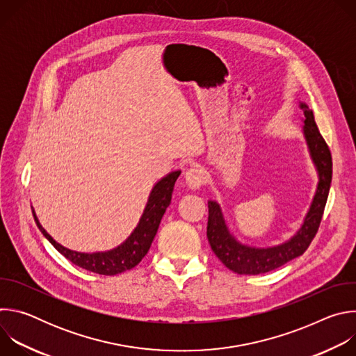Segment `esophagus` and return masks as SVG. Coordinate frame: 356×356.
I'll return each instance as SVG.
<instances>
[{
  "label": "esophagus",
  "mask_w": 356,
  "mask_h": 356,
  "mask_svg": "<svg viewBox=\"0 0 356 356\" xmlns=\"http://www.w3.org/2000/svg\"><path fill=\"white\" fill-rule=\"evenodd\" d=\"M207 179H209V175L207 172L200 168V166H194V168H190L187 172H186V176H184V180H186V184L190 187V188H198L201 187L202 184L207 183Z\"/></svg>",
  "instance_id": "1"
}]
</instances>
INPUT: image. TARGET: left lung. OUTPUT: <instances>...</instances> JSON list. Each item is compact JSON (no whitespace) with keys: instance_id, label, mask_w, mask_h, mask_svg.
Instances as JSON below:
<instances>
[{"instance_id":"left-lung-1","label":"left lung","mask_w":356,"mask_h":356,"mask_svg":"<svg viewBox=\"0 0 356 356\" xmlns=\"http://www.w3.org/2000/svg\"><path fill=\"white\" fill-rule=\"evenodd\" d=\"M301 108L306 115L304 135H306L313 161L318 169L320 181L310 211L297 235L283 245L268 249L241 245L229 235L217 202H209L207 238L210 246L216 257L229 270L238 275H259L280 268L289 261L302 255L318 232L332 179V158L325 139L318 131L313 111L309 110L306 104H301Z\"/></svg>"}]
</instances>
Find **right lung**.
Wrapping results in <instances>:
<instances>
[{"label": "right lung", "instance_id": "1", "mask_svg": "<svg viewBox=\"0 0 356 356\" xmlns=\"http://www.w3.org/2000/svg\"><path fill=\"white\" fill-rule=\"evenodd\" d=\"M180 172L169 173L166 177H163L152 190L146 209L140 217V221L135 231L131 234V236L118 248L110 250V252H98V253H80L70 249L63 248L59 245L52 236H50L39 224L35 213V221L42 231V234L49 239L62 255L74 264L76 266L86 269L92 273L104 275V276H114L127 270H131L135 268L147 253L152 241H154L161 220L169 207L172 201V193L175 183L179 177Z\"/></svg>", "mask_w": 356, "mask_h": 356}]
</instances>
